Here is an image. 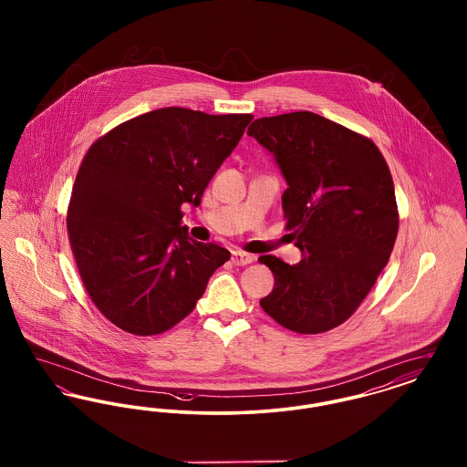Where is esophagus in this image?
I'll return each mask as SVG.
<instances>
[{"instance_id":"1","label":"esophagus","mask_w":467,"mask_h":467,"mask_svg":"<svg viewBox=\"0 0 467 467\" xmlns=\"http://www.w3.org/2000/svg\"><path fill=\"white\" fill-rule=\"evenodd\" d=\"M255 261V257L252 254H244V252H233V263L236 266H246V265H252Z\"/></svg>"}]
</instances>
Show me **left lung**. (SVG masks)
Masks as SVG:
<instances>
[{"mask_svg": "<svg viewBox=\"0 0 467 467\" xmlns=\"http://www.w3.org/2000/svg\"><path fill=\"white\" fill-rule=\"evenodd\" d=\"M246 134L287 180L285 227L303 254L294 266L259 257L275 275L261 306L294 333L331 331L356 313L396 244L400 213L387 161L369 138L313 111L257 119Z\"/></svg>", "mask_w": 467, "mask_h": 467, "instance_id": "8db88e82", "label": "left lung"}]
</instances>
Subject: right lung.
<instances>
[{
    "label": "right lung",
    "instance_id": "add662e5",
    "mask_svg": "<svg viewBox=\"0 0 467 467\" xmlns=\"http://www.w3.org/2000/svg\"><path fill=\"white\" fill-rule=\"evenodd\" d=\"M252 119L168 107L90 145L67 206V238L92 303L119 329H171L229 261L223 246L189 238L182 206L200 204Z\"/></svg>",
    "mask_w": 467,
    "mask_h": 467
}]
</instances>
